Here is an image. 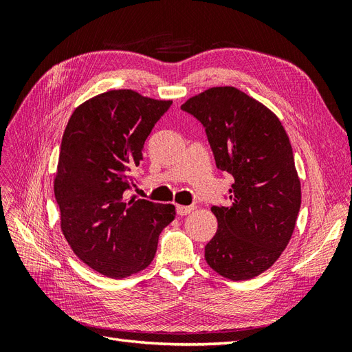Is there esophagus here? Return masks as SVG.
<instances>
[{
  "mask_svg": "<svg viewBox=\"0 0 352 352\" xmlns=\"http://www.w3.org/2000/svg\"><path fill=\"white\" fill-rule=\"evenodd\" d=\"M194 210V206H176V211L179 216H186Z\"/></svg>",
  "mask_w": 352,
  "mask_h": 352,
  "instance_id": "obj_1",
  "label": "esophagus"
}]
</instances>
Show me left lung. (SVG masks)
I'll return each instance as SVG.
<instances>
[{"label":"left lung","mask_w":352,"mask_h":352,"mask_svg":"<svg viewBox=\"0 0 352 352\" xmlns=\"http://www.w3.org/2000/svg\"><path fill=\"white\" fill-rule=\"evenodd\" d=\"M180 109L204 126L217 168L235 179L230 204L211 207L219 229L206 260L223 278L252 279L280 257L300 212L289 138L267 107L233 87L210 88Z\"/></svg>","instance_id":"obj_1"}]
</instances>
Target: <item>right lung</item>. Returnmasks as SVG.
<instances>
[{"instance_id": "obj_1", "label": "right lung", "mask_w": 352, "mask_h": 352, "mask_svg": "<svg viewBox=\"0 0 352 352\" xmlns=\"http://www.w3.org/2000/svg\"><path fill=\"white\" fill-rule=\"evenodd\" d=\"M170 105L132 89L109 91L80 104L63 133L54 180L63 235L107 278L148 267L160 233L176 216L172 204L124 199L145 140Z\"/></svg>"}]
</instances>
